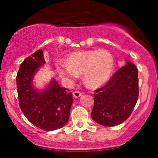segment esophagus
I'll list each match as a JSON object with an SVG mask.
<instances>
[{
    "label": "esophagus",
    "instance_id": "obj_1",
    "mask_svg": "<svg viewBox=\"0 0 158 158\" xmlns=\"http://www.w3.org/2000/svg\"><path fill=\"white\" fill-rule=\"evenodd\" d=\"M81 96H82V93L80 92V91H74L73 92V96L75 97V98H78Z\"/></svg>",
    "mask_w": 158,
    "mask_h": 158
}]
</instances>
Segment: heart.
Segmentation results:
<instances>
[{"label":"heart","instance_id":"obj_1","mask_svg":"<svg viewBox=\"0 0 158 158\" xmlns=\"http://www.w3.org/2000/svg\"><path fill=\"white\" fill-rule=\"evenodd\" d=\"M56 71L62 79L71 81L83 75V81L90 87L102 85L111 77L114 59L106 49L77 51L67 56L66 61H57Z\"/></svg>","mask_w":158,"mask_h":158}]
</instances>
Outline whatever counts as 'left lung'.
Returning <instances> with one entry per match:
<instances>
[{
  "label": "left lung",
  "instance_id": "8db88e82",
  "mask_svg": "<svg viewBox=\"0 0 158 158\" xmlns=\"http://www.w3.org/2000/svg\"><path fill=\"white\" fill-rule=\"evenodd\" d=\"M127 64L118 69L105 85L95 90L91 117L106 127L122 124L131 115L139 96L138 70Z\"/></svg>",
  "mask_w": 158,
  "mask_h": 158
}]
</instances>
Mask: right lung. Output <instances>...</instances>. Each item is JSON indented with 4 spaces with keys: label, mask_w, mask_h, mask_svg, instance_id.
Listing matches in <instances>:
<instances>
[{
    "label": "right lung",
    "mask_w": 158,
    "mask_h": 158,
    "mask_svg": "<svg viewBox=\"0 0 158 158\" xmlns=\"http://www.w3.org/2000/svg\"><path fill=\"white\" fill-rule=\"evenodd\" d=\"M45 63L42 49L26 58L16 75L17 92L21 111L31 124L44 131L62 128L68 122L73 94L62 88L55 80L47 89L39 92L32 86L33 75Z\"/></svg>",
    "instance_id": "add662e5"
}]
</instances>
